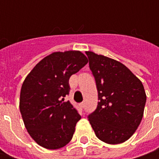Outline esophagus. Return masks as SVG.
I'll return each mask as SVG.
<instances>
[{"label": "esophagus", "instance_id": "1", "mask_svg": "<svg viewBox=\"0 0 159 159\" xmlns=\"http://www.w3.org/2000/svg\"><path fill=\"white\" fill-rule=\"evenodd\" d=\"M80 108H85V102H82L81 103H80Z\"/></svg>", "mask_w": 159, "mask_h": 159}]
</instances>
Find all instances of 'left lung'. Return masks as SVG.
Instances as JSON below:
<instances>
[{"instance_id":"8db88e82","label":"left lung","mask_w":159,"mask_h":159,"mask_svg":"<svg viewBox=\"0 0 159 159\" xmlns=\"http://www.w3.org/2000/svg\"><path fill=\"white\" fill-rule=\"evenodd\" d=\"M95 77L98 104L88 119L95 135L109 144L122 143L134 134L143 116V83L118 61L87 51Z\"/></svg>"}]
</instances>
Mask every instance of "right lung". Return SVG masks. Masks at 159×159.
<instances>
[{"label": "right lung", "instance_id": "add662e5", "mask_svg": "<svg viewBox=\"0 0 159 159\" xmlns=\"http://www.w3.org/2000/svg\"><path fill=\"white\" fill-rule=\"evenodd\" d=\"M80 51L55 52L43 58L25 78L19 108L29 134L48 150L65 146L81 119L70 102V77L88 64Z\"/></svg>", "mask_w": 159, "mask_h": 159}]
</instances>
